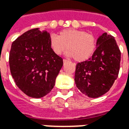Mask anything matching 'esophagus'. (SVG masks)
Returning <instances> with one entry per match:
<instances>
[{
    "mask_svg": "<svg viewBox=\"0 0 129 129\" xmlns=\"http://www.w3.org/2000/svg\"><path fill=\"white\" fill-rule=\"evenodd\" d=\"M63 64H66V63H67L68 62V61L66 60V59H63Z\"/></svg>",
    "mask_w": 129,
    "mask_h": 129,
    "instance_id": "34e87169",
    "label": "esophagus"
}]
</instances>
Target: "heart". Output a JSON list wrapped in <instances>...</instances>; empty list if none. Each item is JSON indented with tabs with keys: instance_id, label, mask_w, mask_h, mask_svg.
<instances>
[{
	"instance_id": "1",
	"label": "heart",
	"mask_w": 129,
	"mask_h": 129,
	"mask_svg": "<svg viewBox=\"0 0 129 129\" xmlns=\"http://www.w3.org/2000/svg\"><path fill=\"white\" fill-rule=\"evenodd\" d=\"M49 41L56 54H61L68 48V55L79 62L90 58L97 48V40L93 34L73 28L61 30L58 37L52 34Z\"/></svg>"
}]
</instances>
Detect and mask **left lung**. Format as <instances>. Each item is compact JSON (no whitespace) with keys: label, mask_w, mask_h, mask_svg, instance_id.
Wrapping results in <instances>:
<instances>
[{"label":"left lung","mask_w":129,"mask_h":129,"mask_svg":"<svg viewBox=\"0 0 129 129\" xmlns=\"http://www.w3.org/2000/svg\"><path fill=\"white\" fill-rule=\"evenodd\" d=\"M121 53L113 36L103 33L97 40L91 58L76 66L75 81L83 94L91 98L104 95L117 78Z\"/></svg>","instance_id":"left-lung-1"}]
</instances>
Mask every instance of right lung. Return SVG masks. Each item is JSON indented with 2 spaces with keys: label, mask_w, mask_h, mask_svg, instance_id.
Returning <instances> with one entry per match:
<instances>
[{
  "label": "right lung",
  "mask_w": 129,
  "mask_h": 129,
  "mask_svg": "<svg viewBox=\"0 0 129 129\" xmlns=\"http://www.w3.org/2000/svg\"><path fill=\"white\" fill-rule=\"evenodd\" d=\"M50 37L47 31L34 28L12 44L11 74L18 88L30 97L41 98L50 92L63 66V59L50 46Z\"/></svg>",
  "instance_id": "1"
}]
</instances>
